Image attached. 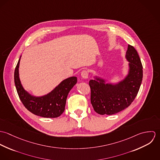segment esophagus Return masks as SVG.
<instances>
[{"label": "esophagus", "mask_w": 160, "mask_h": 160, "mask_svg": "<svg viewBox=\"0 0 160 160\" xmlns=\"http://www.w3.org/2000/svg\"><path fill=\"white\" fill-rule=\"evenodd\" d=\"M88 74H89V72L86 70L82 71L81 73V75L82 78H83L84 79H88Z\"/></svg>", "instance_id": "34e87169"}]
</instances>
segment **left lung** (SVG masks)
<instances>
[{
    "mask_svg": "<svg viewBox=\"0 0 160 160\" xmlns=\"http://www.w3.org/2000/svg\"><path fill=\"white\" fill-rule=\"evenodd\" d=\"M126 58L129 62L128 75L116 84L106 83L101 78L94 76L89 84L91 102L98 114L117 113L128 108L139 91L143 78V67L136 50L128 45Z\"/></svg>",
    "mask_w": 160,
    "mask_h": 160,
    "instance_id": "8db88e82",
    "label": "left lung"
}]
</instances>
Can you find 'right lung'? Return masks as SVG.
<instances>
[{
    "label": "right lung",
    "mask_w": 160,
    "mask_h": 160,
    "mask_svg": "<svg viewBox=\"0 0 160 160\" xmlns=\"http://www.w3.org/2000/svg\"><path fill=\"white\" fill-rule=\"evenodd\" d=\"M20 58L15 70L14 81L17 91L24 106L30 112L37 116L44 118L60 116L65 110L68 93L76 84L77 78L72 76L62 81L53 90L43 96L32 95L24 90L20 79Z\"/></svg>",
    "instance_id": "add662e5"
}]
</instances>
